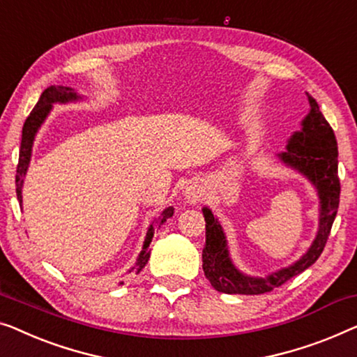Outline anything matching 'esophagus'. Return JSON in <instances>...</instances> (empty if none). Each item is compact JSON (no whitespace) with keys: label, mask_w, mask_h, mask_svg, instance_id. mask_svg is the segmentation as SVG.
Masks as SVG:
<instances>
[{"label":"esophagus","mask_w":357,"mask_h":357,"mask_svg":"<svg viewBox=\"0 0 357 357\" xmlns=\"http://www.w3.org/2000/svg\"><path fill=\"white\" fill-rule=\"evenodd\" d=\"M185 195H187V198L191 201V203H193V201H198V198H199V195L196 193L195 190H190V188L185 191Z\"/></svg>","instance_id":"esophagus-1"}]
</instances>
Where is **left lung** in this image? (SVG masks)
I'll return each mask as SVG.
<instances>
[{
  "label": "left lung",
  "instance_id": "8db88e82",
  "mask_svg": "<svg viewBox=\"0 0 357 357\" xmlns=\"http://www.w3.org/2000/svg\"><path fill=\"white\" fill-rule=\"evenodd\" d=\"M311 112L303 121V130L288 142L283 161L296 167L316 185L320 196V225L316 240L296 264L278 271L267 278H252L240 273L231 264L224 231L208 208L203 209L206 220V246L203 250V271L217 291L229 294H261L282 287L291 277L306 271L319 259L327 245L330 230L338 213L340 177L338 146L333 128L325 121L317 101L309 96Z\"/></svg>",
  "mask_w": 357,
  "mask_h": 357
}]
</instances>
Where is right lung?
Segmentation results:
<instances>
[{
    "label": "right lung",
    "mask_w": 357,
    "mask_h": 357,
    "mask_svg": "<svg viewBox=\"0 0 357 357\" xmlns=\"http://www.w3.org/2000/svg\"><path fill=\"white\" fill-rule=\"evenodd\" d=\"M70 100H77V95L72 91V89H69V86H63V85H51L43 93H41L37 106L33 107L32 112H30V116L25 119L24 127H22V142H20V149H19L17 174H15V193H17V199H19L20 206H22V177L25 175V172H27L35 133H37L38 127L41 126V122L45 121V117L50 112L51 105H53V102H58V101L66 102ZM172 214H174V208L164 209L162 214L156 219V222L149 227V230L146 234V240H144V245H143V251L140 252V256H138L137 264H135V267H133V271L140 272L144 267V264H146L149 259L148 248H149V243H151V240H153L154 230L159 229V227L166 222V219L172 217Z\"/></svg>",
    "instance_id": "obj_1"
}]
</instances>
